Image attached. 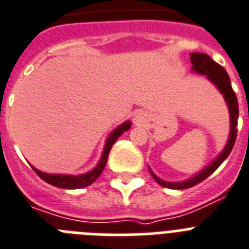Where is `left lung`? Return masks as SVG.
Returning a JSON list of instances; mask_svg holds the SVG:
<instances>
[{"label": "left lung", "mask_w": 249, "mask_h": 249, "mask_svg": "<svg viewBox=\"0 0 249 249\" xmlns=\"http://www.w3.org/2000/svg\"><path fill=\"white\" fill-rule=\"evenodd\" d=\"M191 62L193 65V70L198 74H202V75H207V78L211 80L213 84H215L219 90L223 93L224 98H225L228 107H229L230 111V135L229 141L226 143V147L224 148V151L221 152L217 159L213 161V162L207 166L202 173L197 174L195 178H192L187 181H181V183H167V181H163L161 179L155 175L152 171L149 170V173L152 174V177L155 178V180L162 185V187L170 188V189H187V188L195 187L198 183H201L205 179L211 175L213 171L217 169V167L224 162V160L229 156L231 149L234 147V143H235L236 134H238V116H239V107H238V100H236L235 92L231 88V83H230L229 75L226 72L225 69L221 65H219L217 62H215L210 57L209 54L206 53H192L191 54Z\"/></svg>", "instance_id": "8db88e82"}]
</instances>
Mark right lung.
<instances>
[{
	"label": "right lung",
	"mask_w": 249,
	"mask_h": 249,
	"mask_svg": "<svg viewBox=\"0 0 249 249\" xmlns=\"http://www.w3.org/2000/svg\"><path fill=\"white\" fill-rule=\"evenodd\" d=\"M130 128V123L126 121L124 124H121L119 128L115 129L111 135L107 138L106 145H105V151L104 155H102V159H101L100 163L97 165L92 171L87 174H83V175H76V177H71V175H51V174H46L42 173V171L37 170V169H34L33 170L36 171L38 177L44 180L46 183L51 184L53 187H58V188H64V189H78V188H84L87 185H90L93 181L96 180L97 178L100 177L101 173L104 171L105 166H106L107 159H108V153H110V149L112 147L115 142H116V139L120 137L124 131H126L128 129Z\"/></svg>",
	"instance_id": "obj_1"
}]
</instances>
